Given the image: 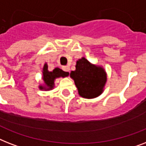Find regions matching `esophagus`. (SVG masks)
<instances>
[{
	"label": "esophagus",
	"instance_id": "obj_1",
	"mask_svg": "<svg viewBox=\"0 0 146 146\" xmlns=\"http://www.w3.org/2000/svg\"><path fill=\"white\" fill-rule=\"evenodd\" d=\"M62 68H63V70H64V71H66V72H70V66H64Z\"/></svg>",
	"mask_w": 146,
	"mask_h": 146
}]
</instances>
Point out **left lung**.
I'll return each mask as SVG.
<instances>
[{
    "mask_svg": "<svg viewBox=\"0 0 146 146\" xmlns=\"http://www.w3.org/2000/svg\"><path fill=\"white\" fill-rule=\"evenodd\" d=\"M70 77L74 80L80 96L86 98L99 96L107 81L104 69L92 64L85 57L76 61V70L71 71Z\"/></svg>",
    "mask_w": 146,
    "mask_h": 146,
    "instance_id": "8db88e82",
    "label": "left lung"
}]
</instances>
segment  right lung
I'll return each instance as SVG.
<instances>
[{"mask_svg":"<svg viewBox=\"0 0 146 146\" xmlns=\"http://www.w3.org/2000/svg\"><path fill=\"white\" fill-rule=\"evenodd\" d=\"M69 75L68 72L62 70L60 68H55L53 71L49 72L48 70V65L47 64H44L43 67V80H44V86H39L40 89H45V90H50L53 89L54 85L55 79L59 77H65Z\"/></svg>","mask_w":146,"mask_h":146,"instance_id":"1","label":"right lung"}]
</instances>
